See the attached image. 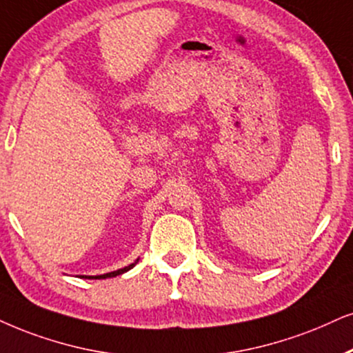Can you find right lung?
<instances>
[{
	"label": "right lung",
	"instance_id": "obj_1",
	"mask_svg": "<svg viewBox=\"0 0 353 353\" xmlns=\"http://www.w3.org/2000/svg\"><path fill=\"white\" fill-rule=\"evenodd\" d=\"M138 262V261H137ZM135 262V264H137ZM135 264H130L128 267H123V269H119V270H114V272H109V274H104V275H94V276H86V279H107V276H117V275H120V274H123V272H127V270H130L133 265Z\"/></svg>",
	"mask_w": 353,
	"mask_h": 353
}]
</instances>
